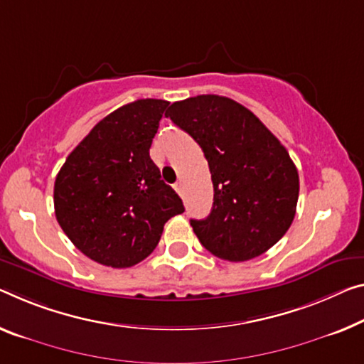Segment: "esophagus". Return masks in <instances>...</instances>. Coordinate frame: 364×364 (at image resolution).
Masks as SVG:
<instances>
[{
    "label": "esophagus",
    "instance_id": "obj_1",
    "mask_svg": "<svg viewBox=\"0 0 364 364\" xmlns=\"http://www.w3.org/2000/svg\"><path fill=\"white\" fill-rule=\"evenodd\" d=\"M174 188H176V192H177L178 195H182V183H181V182H177L176 186H174Z\"/></svg>",
    "mask_w": 364,
    "mask_h": 364
}]
</instances>
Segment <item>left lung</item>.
Returning a JSON list of instances; mask_svg holds the SVG:
<instances>
[{"label":"left lung","mask_w":364,"mask_h":364,"mask_svg":"<svg viewBox=\"0 0 364 364\" xmlns=\"http://www.w3.org/2000/svg\"><path fill=\"white\" fill-rule=\"evenodd\" d=\"M166 117L203 151L213 208L190 220L201 245L229 262L267 252L296 215L299 176L279 139L236 100L206 94L174 102Z\"/></svg>","instance_id":"1"}]
</instances>
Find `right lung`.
Here are the masks:
<instances>
[{"instance_id":"right-lung-1","label":"right lung","mask_w":364,"mask_h":364,"mask_svg":"<svg viewBox=\"0 0 364 364\" xmlns=\"http://www.w3.org/2000/svg\"><path fill=\"white\" fill-rule=\"evenodd\" d=\"M167 105L161 99H138L104 117L55 178L58 225L100 265L139 264L156 249L166 223L186 210L149 158Z\"/></svg>"}]
</instances>
